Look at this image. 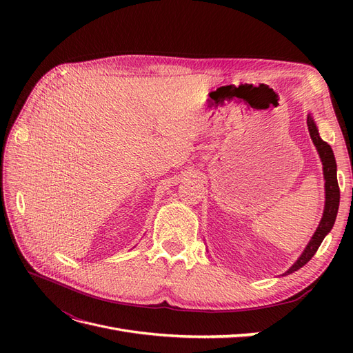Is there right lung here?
I'll use <instances>...</instances> for the list:
<instances>
[{
    "label": "right lung",
    "mask_w": 353,
    "mask_h": 353,
    "mask_svg": "<svg viewBox=\"0 0 353 353\" xmlns=\"http://www.w3.org/2000/svg\"><path fill=\"white\" fill-rule=\"evenodd\" d=\"M307 130H309V134H311L312 141L316 147L324 166L323 169H324V179H325V208H324L323 219L319 222V225L312 236L311 241H309V244L306 245V249L302 253L301 258H299L292 268L285 272V275L301 270L305 263H307L312 259V256L316 253L319 244L323 243L324 237L334 225L337 210H339V201H340V188L337 184V174H336L337 166H336L333 152H331V147L319 138L316 125L312 121V117H307Z\"/></svg>",
    "instance_id": "right-lung-1"
}]
</instances>
